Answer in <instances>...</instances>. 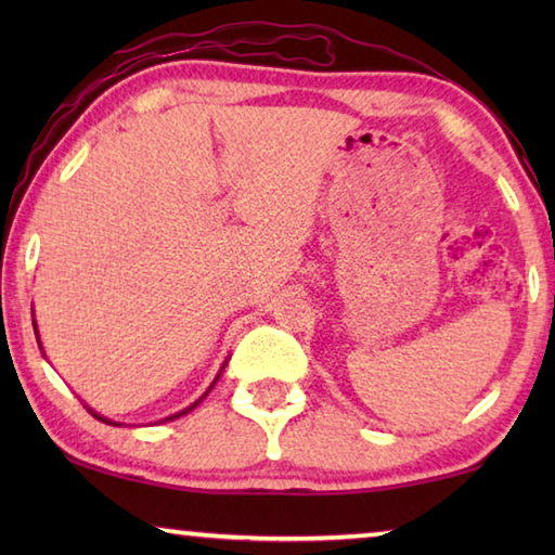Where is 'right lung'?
Wrapping results in <instances>:
<instances>
[{
  "instance_id": "add662e5",
  "label": "right lung",
  "mask_w": 555,
  "mask_h": 555,
  "mask_svg": "<svg viewBox=\"0 0 555 555\" xmlns=\"http://www.w3.org/2000/svg\"><path fill=\"white\" fill-rule=\"evenodd\" d=\"M34 333H36V340H39V347H41V337H39V327H36V321H34ZM41 350H43V347H41ZM224 364H228V362H224ZM224 364H222V367H220V372H218V377H215L212 379V384H210V387H208V391H205L203 393V397L198 399V401H195V403H191V406H188V409H183V411H178V413H173V416H166L164 418V424H166V421H173V418H181V416H185V413L188 411H193L195 406H198V403L205 399V397H208V393H210V389L215 387V382H218L220 379V374H222V370H224ZM90 413H92V416H95L98 421H102V424H109V426H121V424H117V421H109V418H105V416H100V413H95V411H92L90 406H86Z\"/></svg>"
}]
</instances>
